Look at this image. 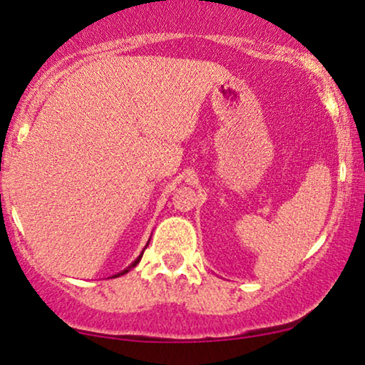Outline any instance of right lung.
Wrapping results in <instances>:
<instances>
[{
	"label": "right lung",
	"instance_id": "add662e5",
	"mask_svg": "<svg viewBox=\"0 0 365 365\" xmlns=\"http://www.w3.org/2000/svg\"><path fill=\"white\" fill-rule=\"evenodd\" d=\"M141 257H143V254H141V256H139L138 259H136V261H134L133 264H131V267H134V266H136V264L139 262V261H141ZM128 272V269H124V271L123 272H119V274H116V276H114V277H119V276H123V274H126Z\"/></svg>",
	"mask_w": 365,
	"mask_h": 365
}]
</instances>
